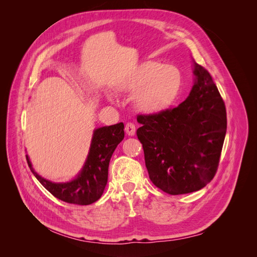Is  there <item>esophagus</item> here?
I'll return each instance as SVG.
<instances>
[{"label":"esophagus","instance_id":"34e87169","mask_svg":"<svg viewBox=\"0 0 257 257\" xmlns=\"http://www.w3.org/2000/svg\"><path fill=\"white\" fill-rule=\"evenodd\" d=\"M125 132L128 136H134L136 133V126L134 125V123H131V122L126 123L125 124Z\"/></svg>","mask_w":257,"mask_h":257}]
</instances>
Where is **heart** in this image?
I'll list each match as a JSON object with an SVG mask.
<instances>
[{"label":"heart","instance_id":"b5f03b06","mask_svg":"<svg viewBox=\"0 0 257 257\" xmlns=\"http://www.w3.org/2000/svg\"><path fill=\"white\" fill-rule=\"evenodd\" d=\"M183 81V74L178 66L159 61H144L116 80L114 87L121 93L133 94L138 111L159 114L176 103L181 94Z\"/></svg>","mask_w":257,"mask_h":257}]
</instances>
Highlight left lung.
<instances>
[{"label": "left lung", "instance_id": "1", "mask_svg": "<svg viewBox=\"0 0 257 257\" xmlns=\"http://www.w3.org/2000/svg\"><path fill=\"white\" fill-rule=\"evenodd\" d=\"M193 74L190 94L178 107L137 116L150 180L170 195L198 191L212 180L226 134V109L212 77L194 60Z\"/></svg>", "mask_w": 257, "mask_h": 257}]
</instances>
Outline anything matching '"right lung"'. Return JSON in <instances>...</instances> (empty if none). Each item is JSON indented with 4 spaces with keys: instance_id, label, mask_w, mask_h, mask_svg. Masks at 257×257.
Listing matches in <instances>:
<instances>
[{
    "instance_id": "add662e5",
    "label": "right lung",
    "mask_w": 257,
    "mask_h": 257,
    "mask_svg": "<svg viewBox=\"0 0 257 257\" xmlns=\"http://www.w3.org/2000/svg\"><path fill=\"white\" fill-rule=\"evenodd\" d=\"M124 138V124L97 127L93 132L90 150L83 167L73 180L56 183L38 175L27 154L31 172L54 197L68 204L91 205L102 196L108 180L111 155Z\"/></svg>"
}]
</instances>
